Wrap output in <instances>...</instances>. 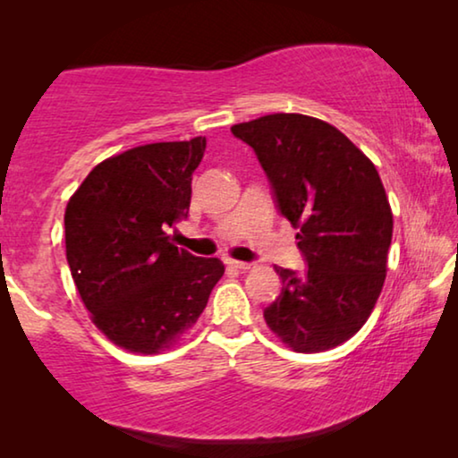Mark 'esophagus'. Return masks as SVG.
<instances>
[{"label": "esophagus", "instance_id": "1", "mask_svg": "<svg viewBox=\"0 0 458 458\" xmlns=\"http://www.w3.org/2000/svg\"><path fill=\"white\" fill-rule=\"evenodd\" d=\"M227 265L233 268H240V271H248V268H252V262H243V260H227Z\"/></svg>", "mask_w": 458, "mask_h": 458}]
</instances>
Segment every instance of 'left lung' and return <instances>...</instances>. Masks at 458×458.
Listing matches in <instances>:
<instances>
[{"label":"left lung","mask_w":458,"mask_h":458,"mask_svg":"<svg viewBox=\"0 0 458 458\" xmlns=\"http://www.w3.org/2000/svg\"><path fill=\"white\" fill-rule=\"evenodd\" d=\"M231 133L254 149L306 262L304 271L275 267L281 293L267 325L296 352L340 346L365 325L386 279L392 210L377 168L312 116L268 114Z\"/></svg>","instance_id":"left-lung-1"}]
</instances>
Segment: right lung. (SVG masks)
I'll use <instances>...</instances> for the list:
<instances>
[{
	"mask_svg": "<svg viewBox=\"0 0 458 458\" xmlns=\"http://www.w3.org/2000/svg\"><path fill=\"white\" fill-rule=\"evenodd\" d=\"M206 137L99 162L66 206V260L102 334L129 352L171 348L202 315L225 265L171 242L187 218Z\"/></svg>",
	"mask_w": 458,
	"mask_h": 458,
	"instance_id": "add662e5",
	"label": "right lung"
}]
</instances>
